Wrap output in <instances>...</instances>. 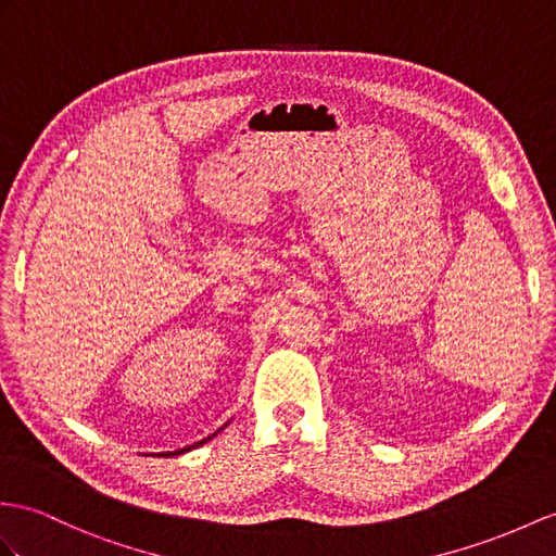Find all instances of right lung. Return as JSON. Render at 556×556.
<instances>
[{"label": "right lung", "instance_id": "obj_1", "mask_svg": "<svg viewBox=\"0 0 556 556\" xmlns=\"http://www.w3.org/2000/svg\"><path fill=\"white\" fill-rule=\"evenodd\" d=\"M228 425V422H226ZM224 429V427H222ZM219 429V431H222ZM219 431H214V434L212 437H216V434H219ZM212 437H207V439H202V441H198L195 445H186V448H179V451H174V453H162V457H174V455H181V453H188V451H193V448H198V445H202V443H207Z\"/></svg>", "mask_w": 556, "mask_h": 556}]
</instances>
